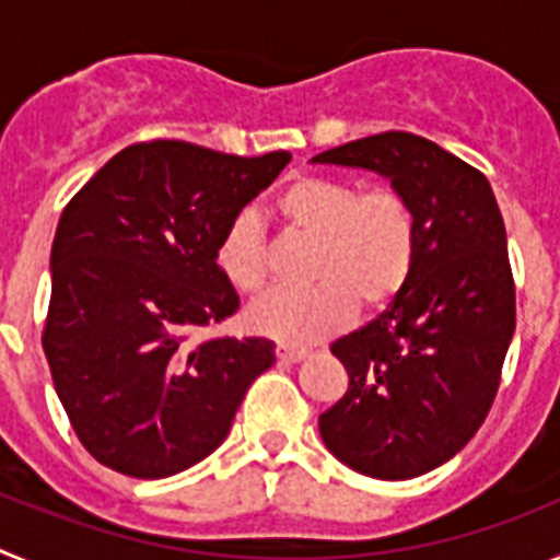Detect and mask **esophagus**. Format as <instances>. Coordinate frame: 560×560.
<instances>
[{"label":"esophagus","mask_w":560,"mask_h":560,"mask_svg":"<svg viewBox=\"0 0 560 560\" xmlns=\"http://www.w3.org/2000/svg\"><path fill=\"white\" fill-rule=\"evenodd\" d=\"M311 355L308 348H296V345H277V359L283 364H296V361H305Z\"/></svg>","instance_id":"obj_1"}]
</instances>
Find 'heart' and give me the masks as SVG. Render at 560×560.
Here are the masks:
<instances>
[{"label":"heart","instance_id":"b5f03b06","mask_svg":"<svg viewBox=\"0 0 560 560\" xmlns=\"http://www.w3.org/2000/svg\"><path fill=\"white\" fill-rule=\"evenodd\" d=\"M277 219L314 241L305 289H280L252 305L249 325L283 345L336 334L361 308H384L407 289L418 264V212L395 187L361 190L355 182L303 173L275 199ZM226 283L257 294L269 283V252L260 224L235 215L215 244Z\"/></svg>","mask_w":560,"mask_h":560}]
</instances>
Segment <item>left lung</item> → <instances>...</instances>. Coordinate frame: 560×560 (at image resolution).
Returning <instances> with one entry per match:
<instances>
[{
    "instance_id": "left-lung-1",
    "label": "left lung",
    "mask_w": 560,
    "mask_h": 560,
    "mask_svg": "<svg viewBox=\"0 0 560 560\" xmlns=\"http://www.w3.org/2000/svg\"><path fill=\"white\" fill-rule=\"evenodd\" d=\"M314 162L384 173L418 212L407 289L330 345L350 387L319 418V434L359 474L420 477L477 434L502 381L516 330L502 212L482 171L418 133H373Z\"/></svg>"
}]
</instances>
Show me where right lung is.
<instances>
[{"instance_id":"add662e5","label":"right lung","mask_w":560,"mask_h":560,"mask_svg":"<svg viewBox=\"0 0 560 560\" xmlns=\"http://www.w3.org/2000/svg\"><path fill=\"white\" fill-rule=\"evenodd\" d=\"M289 160L137 142L63 207L42 348L101 465L137 479L185 471L224 443L252 381L275 364L269 339H192L241 308L215 244Z\"/></svg>"}]
</instances>
